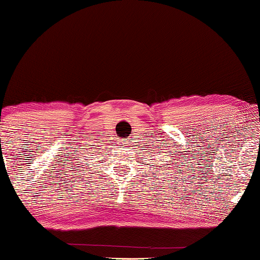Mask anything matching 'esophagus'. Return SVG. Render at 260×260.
<instances>
[{
	"label": "esophagus",
	"instance_id": "esophagus-1",
	"mask_svg": "<svg viewBox=\"0 0 260 260\" xmlns=\"http://www.w3.org/2000/svg\"><path fill=\"white\" fill-rule=\"evenodd\" d=\"M126 144H128V143H127V140H126V139L121 140V145H126Z\"/></svg>",
	"mask_w": 260,
	"mask_h": 260
}]
</instances>
